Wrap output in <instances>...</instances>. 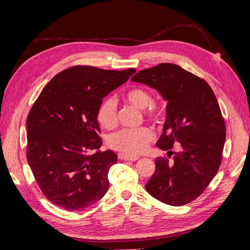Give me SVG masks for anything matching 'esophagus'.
<instances>
[{"instance_id":"34e87169","label":"esophagus","mask_w":250,"mask_h":250,"mask_svg":"<svg viewBox=\"0 0 250 250\" xmlns=\"http://www.w3.org/2000/svg\"><path fill=\"white\" fill-rule=\"evenodd\" d=\"M118 157L121 161H132L133 162V161L139 160V156H129V155H126L124 153H119Z\"/></svg>"}]
</instances>
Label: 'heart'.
<instances>
[{
    "label": "heart",
    "mask_w": 250,
    "mask_h": 250,
    "mask_svg": "<svg viewBox=\"0 0 250 250\" xmlns=\"http://www.w3.org/2000/svg\"><path fill=\"white\" fill-rule=\"evenodd\" d=\"M125 99L132 105L142 108L144 116L149 121L161 122L165 118V109L161 103L152 100L150 93L142 87H132L125 94ZM97 119L104 128H112L118 124V104L116 98L108 96L101 102L97 111ZM154 139V132L148 127L122 128L108 135L110 148L129 156L145 152Z\"/></svg>",
    "instance_id": "1"
}]
</instances>
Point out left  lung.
<instances>
[{
  "mask_svg": "<svg viewBox=\"0 0 250 250\" xmlns=\"http://www.w3.org/2000/svg\"><path fill=\"white\" fill-rule=\"evenodd\" d=\"M155 88L167 104V119L156 146L173 154L157 157L146 191L166 204L180 207L198 198L220 168L226 128L208 83L173 63H161L131 78ZM181 150L173 153V146Z\"/></svg>",
  "mask_w": 250,
  "mask_h": 250,
  "instance_id": "obj_1",
  "label": "left lung"
}]
</instances>
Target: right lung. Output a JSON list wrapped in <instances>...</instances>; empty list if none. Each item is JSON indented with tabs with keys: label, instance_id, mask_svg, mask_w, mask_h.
Segmentation results:
<instances>
[{
	"label": "right lung",
	"instance_id": "right-lung-1",
	"mask_svg": "<svg viewBox=\"0 0 250 250\" xmlns=\"http://www.w3.org/2000/svg\"><path fill=\"white\" fill-rule=\"evenodd\" d=\"M135 69L74 65L53 77L27 117V161L41 191L66 210H80L108 190V171L118 157L100 151L97 111L103 98Z\"/></svg>",
	"mask_w": 250,
	"mask_h": 250
}]
</instances>
